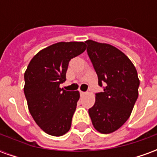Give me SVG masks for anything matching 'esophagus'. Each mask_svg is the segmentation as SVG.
<instances>
[{
    "label": "esophagus",
    "instance_id": "34e87169",
    "mask_svg": "<svg viewBox=\"0 0 157 157\" xmlns=\"http://www.w3.org/2000/svg\"><path fill=\"white\" fill-rule=\"evenodd\" d=\"M80 93H81V96H84L86 94V92H82V91H81V92H80Z\"/></svg>",
    "mask_w": 157,
    "mask_h": 157
}]
</instances>
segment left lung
Masks as SVG:
<instances>
[{"instance_id":"8db88e82","label":"left lung","mask_w":157,"mask_h":157,"mask_svg":"<svg viewBox=\"0 0 157 157\" xmlns=\"http://www.w3.org/2000/svg\"><path fill=\"white\" fill-rule=\"evenodd\" d=\"M87 54L98 78L106 86L96 94L89 109L93 127L102 134H110L128 120L139 95L140 80L131 60L118 48L109 44L86 40Z\"/></svg>"}]
</instances>
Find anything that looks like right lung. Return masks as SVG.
I'll use <instances>...</instances> for the list:
<instances>
[{"mask_svg": "<svg viewBox=\"0 0 157 157\" xmlns=\"http://www.w3.org/2000/svg\"><path fill=\"white\" fill-rule=\"evenodd\" d=\"M86 48L84 42H59L36 54L24 73V94L29 110L41 129L53 136L70 130L80 98L78 91L60 88L71 59Z\"/></svg>", "mask_w": 157, "mask_h": 157, "instance_id": "add662e5", "label": "right lung"}]
</instances>
